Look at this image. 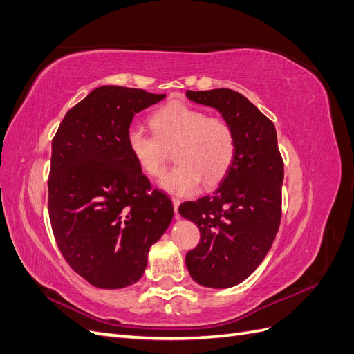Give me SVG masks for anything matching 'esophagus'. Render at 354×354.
I'll return each instance as SVG.
<instances>
[{
  "instance_id": "obj_1",
  "label": "esophagus",
  "mask_w": 354,
  "mask_h": 354,
  "mask_svg": "<svg viewBox=\"0 0 354 354\" xmlns=\"http://www.w3.org/2000/svg\"><path fill=\"white\" fill-rule=\"evenodd\" d=\"M180 203H181V201L178 198H173V205H174V211H176V220H180V214H178Z\"/></svg>"
}]
</instances>
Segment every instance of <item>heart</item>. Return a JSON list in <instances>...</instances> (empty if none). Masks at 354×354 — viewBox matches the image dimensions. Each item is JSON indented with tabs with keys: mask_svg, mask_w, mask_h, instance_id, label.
<instances>
[{
	"mask_svg": "<svg viewBox=\"0 0 354 354\" xmlns=\"http://www.w3.org/2000/svg\"><path fill=\"white\" fill-rule=\"evenodd\" d=\"M153 136L130 128L125 137L128 152L149 177L165 171V151L174 147L177 165L160 180V187L176 195H189L205 185H216L230 168L236 140L230 124L183 102H171L149 120Z\"/></svg>",
	"mask_w": 354,
	"mask_h": 354,
	"instance_id": "b5f03b06",
	"label": "heart"
}]
</instances>
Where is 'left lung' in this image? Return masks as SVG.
<instances>
[{"mask_svg": "<svg viewBox=\"0 0 354 354\" xmlns=\"http://www.w3.org/2000/svg\"><path fill=\"white\" fill-rule=\"evenodd\" d=\"M187 99L217 109L233 128L236 151L217 190L178 207L201 241L186 254L192 279L207 288L243 282L272 248L282 216L283 160L273 122L238 91H186Z\"/></svg>", "mask_w": 354, "mask_h": 354, "instance_id": "8db88e82", "label": "left lung"}]
</instances>
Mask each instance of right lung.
<instances>
[{
  "label": "right lung",
  "mask_w": 354,
  "mask_h": 354,
  "mask_svg": "<svg viewBox=\"0 0 354 354\" xmlns=\"http://www.w3.org/2000/svg\"><path fill=\"white\" fill-rule=\"evenodd\" d=\"M164 97L103 85L68 111L53 138L51 229L68 264L93 286L136 283L173 220V203L151 190L125 145L134 115Z\"/></svg>",
  "instance_id": "1"
}]
</instances>
